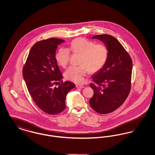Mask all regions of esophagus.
Here are the masks:
<instances>
[{"label": "esophagus", "mask_w": 155, "mask_h": 155, "mask_svg": "<svg viewBox=\"0 0 155 155\" xmlns=\"http://www.w3.org/2000/svg\"><path fill=\"white\" fill-rule=\"evenodd\" d=\"M76 87L77 88H83L84 86L82 84H76Z\"/></svg>", "instance_id": "esophagus-1"}]
</instances>
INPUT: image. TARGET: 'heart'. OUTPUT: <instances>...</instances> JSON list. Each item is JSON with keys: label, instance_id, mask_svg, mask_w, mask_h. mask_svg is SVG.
<instances>
[{"label": "heart", "instance_id": "1", "mask_svg": "<svg viewBox=\"0 0 155 155\" xmlns=\"http://www.w3.org/2000/svg\"><path fill=\"white\" fill-rule=\"evenodd\" d=\"M70 50L81 54L79 66L70 67L64 73L66 78L75 83H81L84 77L90 72H96L105 64L108 57V49L104 45L97 44L82 38L72 41ZM56 60L59 66L66 67L69 60L70 50L66 48H60L56 54Z\"/></svg>", "mask_w": 155, "mask_h": 155}]
</instances>
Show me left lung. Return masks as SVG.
Segmentation results:
<instances>
[{
	"label": "left lung",
	"instance_id": "left-lung-1",
	"mask_svg": "<svg viewBox=\"0 0 155 155\" xmlns=\"http://www.w3.org/2000/svg\"><path fill=\"white\" fill-rule=\"evenodd\" d=\"M92 39L101 41L108 49V57L103 67L92 75L95 83L90 87L94 95L91 107L101 114H107L123 104L131 89L133 61L128 53L114 37L104 34Z\"/></svg>",
	"mask_w": 155,
	"mask_h": 155
}]
</instances>
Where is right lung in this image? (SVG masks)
Returning a JSON list of instances; mask_svg holds the SVG:
<instances>
[{"label": "right lung", "mask_w": 155, "mask_h": 155, "mask_svg": "<svg viewBox=\"0 0 155 155\" xmlns=\"http://www.w3.org/2000/svg\"><path fill=\"white\" fill-rule=\"evenodd\" d=\"M64 41L49 38L39 41L30 50L22 75L30 95L37 106L47 114H59L66 108L68 92L75 87L70 81L54 85L63 77L56 60L58 45Z\"/></svg>", "instance_id": "1"}]
</instances>
